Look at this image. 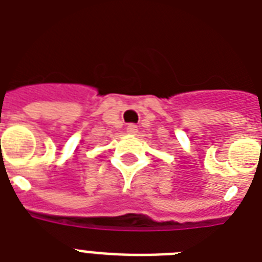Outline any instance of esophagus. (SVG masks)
Listing matches in <instances>:
<instances>
[{"label":"esophagus","mask_w":262,"mask_h":262,"mask_svg":"<svg viewBox=\"0 0 262 262\" xmlns=\"http://www.w3.org/2000/svg\"><path fill=\"white\" fill-rule=\"evenodd\" d=\"M127 133L131 134V135H135V134L138 133V126H136V124H133V123L128 124V126H127Z\"/></svg>","instance_id":"obj_1"}]
</instances>
